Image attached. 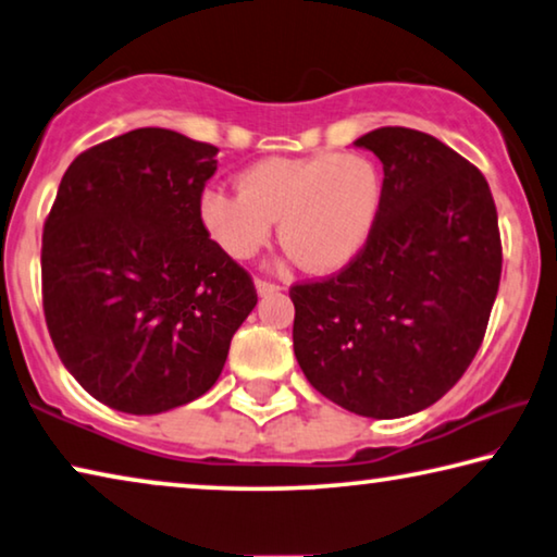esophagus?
Returning a JSON list of instances; mask_svg holds the SVG:
<instances>
[{
	"instance_id": "obj_1",
	"label": "esophagus",
	"mask_w": 557,
	"mask_h": 557,
	"mask_svg": "<svg viewBox=\"0 0 557 557\" xmlns=\"http://www.w3.org/2000/svg\"><path fill=\"white\" fill-rule=\"evenodd\" d=\"M256 290H259L261 296H267V294H276V290H281V286L276 284V281H269V278H256Z\"/></svg>"
}]
</instances>
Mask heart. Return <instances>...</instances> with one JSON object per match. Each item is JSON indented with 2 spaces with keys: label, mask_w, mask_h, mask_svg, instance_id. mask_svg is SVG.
<instances>
[{
  "label": "heart",
  "mask_w": 557,
  "mask_h": 557,
  "mask_svg": "<svg viewBox=\"0 0 557 557\" xmlns=\"http://www.w3.org/2000/svg\"><path fill=\"white\" fill-rule=\"evenodd\" d=\"M242 186H213L201 196V219L213 242L234 259H249L269 242L273 219H281V242L311 271L354 261L383 207L381 169L356 151L256 161Z\"/></svg>",
  "instance_id": "heart-1"
}]
</instances>
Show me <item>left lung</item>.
I'll list each match as a JSON object with an SVG mask.
<instances>
[{
    "label": "left lung",
    "instance_id": "8db88e82",
    "mask_svg": "<svg viewBox=\"0 0 557 557\" xmlns=\"http://www.w3.org/2000/svg\"><path fill=\"white\" fill-rule=\"evenodd\" d=\"M354 144L383 164L381 216L344 269L288 288L294 354L333 404L400 418L446 396L483 344L498 211L478 166L431 134L383 126Z\"/></svg>",
    "mask_w": 557,
    "mask_h": 557
}]
</instances>
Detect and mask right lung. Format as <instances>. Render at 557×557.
Returning a JSON list of instances; mask_svg holds the SVG:
<instances>
[{"label": "right lung", "instance_id": "obj_1", "mask_svg": "<svg viewBox=\"0 0 557 557\" xmlns=\"http://www.w3.org/2000/svg\"><path fill=\"white\" fill-rule=\"evenodd\" d=\"M216 153L147 126L82 151L59 184L41 236L47 329L109 408L151 416L203 396L259 301L203 226Z\"/></svg>", "mask_w": 557, "mask_h": 557}]
</instances>
